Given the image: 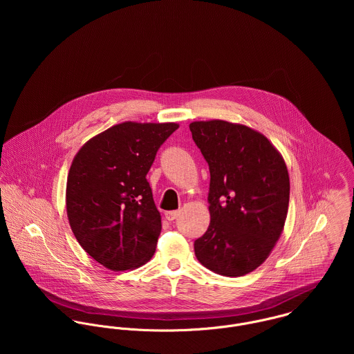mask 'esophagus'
<instances>
[{"mask_svg":"<svg viewBox=\"0 0 354 354\" xmlns=\"http://www.w3.org/2000/svg\"><path fill=\"white\" fill-rule=\"evenodd\" d=\"M178 215H180L178 209H173V211H166L165 212V216H166L167 221H174V219L178 218Z\"/></svg>","mask_w":354,"mask_h":354,"instance_id":"34e87169","label":"esophagus"}]
</instances>
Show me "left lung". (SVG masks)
Returning a JSON list of instances; mask_svg holds the SVG:
<instances>
[{
  "label": "left lung",
  "instance_id": "obj_1",
  "mask_svg": "<svg viewBox=\"0 0 354 354\" xmlns=\"http://www.w3.org/2000/svg\"><path fill=\"white\" fill-rule=\"evenodd\" d=\"M209 169V226L194 244L198 260L225 277L257 268L288 215L289 174L275 147L245 125L222 120L189 125Z\"/></svg>",
  "mask_w": 354,
  "mask_h": 354
}]
</instances>
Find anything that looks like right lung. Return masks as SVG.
Returning <instances> with one entry per match:
<instances>
[{
    "instance_id": "1",
    "label": "right lung",
    "mask_w": 354,
    "mask_h": 354,
    "mask_svg": "<svg viewBox=\"0 0 354 354\" xmlns=\"http://www.w3.org/2000/svg\"><path fill=\"white\" fill-rule=\"evenodd\" d=\"M177 124L122 122L88 140L66 181V212L82 248L106 268L147 263L162 229L146 176Z\"/></svg>"
}]
</instances>
